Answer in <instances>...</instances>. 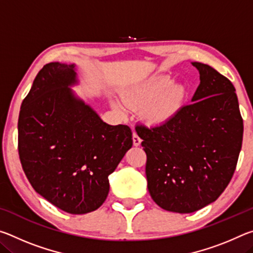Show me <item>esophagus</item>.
I'll list each match as a JSON object with an SVG mask.
<instances>
[{
    "mask_svg": "<svg viewBox=\"0 0 253 253\" xmlns=\"http://www.w3.org/2000/svg\"><path fill=\"white\" fill-rule=\"evenodd\" d=\"M132 143H134L135 146H139L140 143H142V139H140V137L137 135V132H132Z\"/></svg>",
    "mask_w": 253,
    "mask_h": 253,
    "instance_id": "obj_1",
    "label": "esophagus"
}]
</instances>
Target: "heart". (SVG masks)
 Wrapping results in <instances>:
<instances>
[{"label":"heart","instance_id":"1","mask_svg":"<svg viewBox=\"0 0 253 253\" xmlns=\"http://www.w3.org/2000/svg\"><path fill=\"white\" fill-rule=\"evenodd\" d=\"M173 77L161 74L152 77L146 83L131 89L127 100L132 105L145 107V116L149 122L162 124L169 122L181 110L187 96L186 85L173 84Z\"/></svg>","mask_w":253,"mask_h":253}]
</instances>
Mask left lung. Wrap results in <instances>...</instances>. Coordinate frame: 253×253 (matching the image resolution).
Wrapping results in <instances>:
<instances>
[{
  "mask_svg": "<svg viewBox=\"0 0 253 253\" xmlns=\"http://www.w3.org/2000/svg\"><path fill=\"white\" fill-rule=\"evenodd\" d=\"M192 65L201 80L192 104L169 122L135 128L147 156L149 194L176 213L195 212L219 198L233 176L243 137L232 83L208 65Z\"/></svg>",
  "mask_w": 253,
  "mask_h": 253,
  "instance_id": "8db88e82",
  "label": "left lung"
}]
</instances>
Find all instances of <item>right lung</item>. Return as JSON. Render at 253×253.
<instances>
[{"label":"right lung","instance_id":"obj_1","mask_svg":"<svg viewBox=\"0 0 253 253\" xmlns=\"http://www.w3.org/2000/svg\"><path fill=\"white\" fill-rule=\"evenodd\" d=\"M75 67L50 62L37 75L21 106L18 148L36 192L62 211L84 214L105 202L132 132L104 123L75 96Z\"/></svg>","mask_w":253,"mask_h":253}]
</instances>
